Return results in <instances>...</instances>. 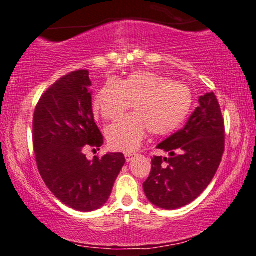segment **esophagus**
I'll list each match as a JSON object with an SVG mask.
<instances>
[{"label": "esophagus", "instance_id": "34e87169", "mask_svg": "<svg viewBox=\"0 0 256 256\" xmlns=\"http://www.w3.org/2000/svg\"><path fill=\"white\" fill-rule=\"evenodd\" d=\"M132 158H134V153H126L125 154V159H126V162H131L132 160Z\"/></svg>", "mask_w": 256, "mask_h": 256}]
</instances>
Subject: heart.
Instances as JSON below:
<instances>
[{
    "label": "heart",
    "mask_w": 256,
    "mask_h": 256,
    "mask_svg": "<svg viewBox=\"0 0 256 256\" xmlns=\"http://www.w3.org/2000/svg\"><path fill=\"white\" fill-rule=\"evenodd\" d=\"M190 88L150 71H136L120 80H108L92 100V112L114 120L134 106V112L108 126V142L116 151L131 153L140 146L146 132L168 136L185 122L192 108Z\"/></svg>",
    "instance_id": "heart-1"
}]
</instances>
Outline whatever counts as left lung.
Wrapping results in <instances>:
<instances>
[{
    "instance_id": "obj_1",
    "label": "left lung",
    "mask_w": 256,
    "mask_h": 256,
    "mask_svg": "<svg viewBox=\"0 0 256 256\" xmlns=\"http://www.w3.org/2000/svg\"><path fill=\"white\" fill-rule=\"evenodd\" d=\"M170 158L153 156L142 184L153 205L176 210L202 194L219 168L224 151V122L216 94H205L185 128L156 146Z\"/></svg>"
}]
</instances>
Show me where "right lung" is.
Segmentation results:
<instances>
[{
    "label": "right lung",
    "mask_w": 256,
    "mask_h": 256,
    "mask_svg": "<svg viewBox=\"0 0 256 256\" xmlns=\"http://www.w3.org/2000/svg\"><path fill=\"white\" fill-rule=\"evenodd\" d=\"M88 70L72 71L48 88L36 105L32 142L40 174L54 196L80 212L100 208L125 164L122 153L88 160L84 150L103 145L92 112Z\"/></svg>",
    "instance_id": "obj_1"
}]
</instances>
